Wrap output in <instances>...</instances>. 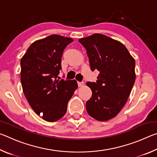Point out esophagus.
Segmentation results:
<instances>
[{
  "mask_svg": "<svg viewBox=\"0 0 157 157\" xmlns=\"http://www.w3.org/2000/svg\"><path fill=\"white\" fill-rule=\"evenodd\" d=\"M78 84L79 86H82V85L84 84V82H78Z\"/></svg>",
  "mask_w": 157,
  "mask_h": 157,
  "instance_id": "1",
  "label": "esophagus"
}]
</instances>
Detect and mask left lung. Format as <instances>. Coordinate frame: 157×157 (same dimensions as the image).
I'll return each mask as SVG.
<instances>
[{
    "instance_id": "8db88e82",
    "label": "left lung",
    "mask_w": 157,
    "mask_h": 157,
    "mask_svg": "<svg viewBox=\"0 0 157 157\" xmlns=\"http://www.w3.org/2000/svg\"><path fill=\"white\" fill-rule=\"evenodd\" d=\"M78 41L86 50L91 71L100 72L96 82L86 83L92 91L86 111L97 121H108L126 104L136 79L135 60L123 44L104 34Z\"/></svg>"
}]
</instances>
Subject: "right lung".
Masks as SVG:
<instances>
[{
  "label": "right lung",
  "instance_id": "add662e5",
  "mask_svg": "<svg viewBox=\"0 0 157 157\" xmlns=\"http://www.w3.org/2000/svg\"><path fill=\"white\" fill-rule=\"evenodd\" d=\"M73 41L52 34L32 44L21 59L23 93L34 112L46 121H57L65 115L78 88L75 79H57L63 50Z\"/></svg>",
  "mask_w": 157,
  "mask_h": 157
}]
</instances>
